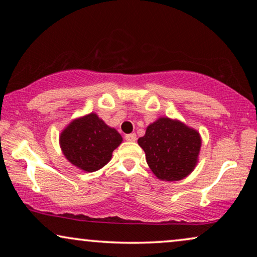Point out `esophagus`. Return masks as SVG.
<instances>
[{"label":"esophagus","mask_w":257,"mask_h":257,"mask_svg":"<svg viewBox=\"0 0 257 257\" xmlns=\"http://www.w3.org/2000/svg\"><path fill=\"white\" fill-rule=\"evenodd\" d=\"M126 142H136L137 140V135L136 133H130V135L125 136Z\"/></svg>","instance_id":"obj_1"}]
</instances>
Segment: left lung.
I'll return each mask as SVG.
<instances>
[{
    "mask_svg": "<svg viewBox=\"0 0 257 257\" xmlns=\"http://www.w3.org/2000/svg\"><path fill=\"white\" fill-rule=\"evenodd\" d=\"M201 136L178 119L160 117L138 139L151 171L163 181L182 180L194 171L201 150Z\"/></svg>",
    "mask_w": 257,
    "mask_h": 257,
    "instance_id": "left-lung-1",
    "label": "left lung"
}]
</instances>
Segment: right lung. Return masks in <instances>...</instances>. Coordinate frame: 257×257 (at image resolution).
Returning <instances> with one entry per match:
<instances>
[{
  "label": "right lung",
  "instance_id": "obj_1",
  "mask_svg": "<svg viewBox=\"0 0 257 257\" xmlns=\"http://www.w3.org/2000/svg\"><path fill=\"white\" fill-rule=\"evenodd\" d=\"M121 136L91 112L73 119L59 135V146L66 160L84 172L103 168L120 145Z\"/></svg>",
  "mask_w": 257,
  "mask_h": 257
}]
</instances>
